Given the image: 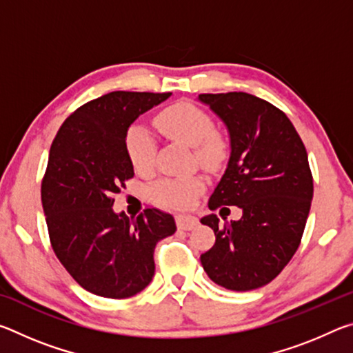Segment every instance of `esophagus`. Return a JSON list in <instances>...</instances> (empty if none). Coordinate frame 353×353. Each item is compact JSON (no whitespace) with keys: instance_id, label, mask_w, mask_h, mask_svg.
Here are the masks:
<instances>
[{"instance_id":"esophagus-1","label":"esophagus","mask_w":353,"mask_h":353,"mask_svg":"<svg viewBox=\"0 0 353 353\" xmlns=\"http://www.w3.org/2000/svg\"><path fill=\"white\" fill-rule=\"evenodd\" d=\"M198 218L190 216V214H177L176 216V224L181 230H191L198 225Z\"/></svg>"}]
</instances>
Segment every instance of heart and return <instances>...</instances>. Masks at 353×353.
<instances>
[{
	"label": "heart",
	"instance_id": "1",
	"mask_svg": "<svg viewBox=\"0 0 353 353\" xmlns=\"http://www.w3.org/2000/svg\"><path fill=\"white\" fill-rule=\"evenodd\" d=\"M155 128L168 140L182 143L193 151L194 162L205 171H216L229 157V141L214 129L210 115L198 105L177 103L166 107L154 119ZM126 152L135 171L145 172L151 168L155 143L145 128L134 124L126 132ZM202 190V181L196 176L160 179L148 190L155 204L188 208Z\"/></svg>",
	"mask_w": 353,
	"mask_h": 353
}]
</instances>
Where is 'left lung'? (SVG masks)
<instances>
[{
	"label": "left lung",
	"mask_w": 353,
	"mask_h": 353,
	"mask_svg": "<svg viewBox=\"0 0 353 353\" xmlns=\"http://www.w3.org/2000/svg\"><path fill=\"white\" fill-rule=\"evenodd\" d=\"M198 99L223 119L230 137L229 163L208 207L243 210L224 225L213 213L201 219L216 236L201 263L225 290L260 288L282 272L302 240L313 199L305 146L288 117L254 94L204 93Z\"/></svg>",
	"instance_id": "obj_1"
}]
</instances>
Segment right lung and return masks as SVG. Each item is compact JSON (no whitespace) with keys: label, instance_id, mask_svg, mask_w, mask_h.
Here are the masks:
<instances>
[{"label":"right lung","instance_id":"1","mask_svg":"<svg viewBox=\"0 0 353 353\" xmlns=\"http://www.w3.org/2000/svg\"><path fill=\"white\" fill-rule=\"evenodd\" d=\"M171 93L112 92L81 105L52 140L41 204L52 250L83 290L132 297L151 283L155 244L176 232L174 218L146 208L135 219L113 212V194L134 177L126 132Z\"/></svg>","mask_w":353,"mask_h":353}]
</instances>
